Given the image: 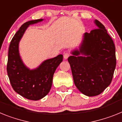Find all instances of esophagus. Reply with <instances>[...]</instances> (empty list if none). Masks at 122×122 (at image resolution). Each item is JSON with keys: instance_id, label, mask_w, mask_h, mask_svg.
I'll return each instance as SVG.
<instances>
[{"instance_id": "1", "label": "esophagus", "mask_w": 122, "mask_h": 122, "mask_svg": "<svg viewBox=\"0 0 122 122\" xmlns=\"http://www.w3.org/2000/svg\"><path fill=\"white\" fill-rule=\"evenodd\" d=\"M69 56V54L68 53H67V52L64 53V58L65 59V60L67 59Z\"/></svg>"}]
</instances>
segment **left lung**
Instances as JSON below:
<instances>
[{
  "label": "left lung",
  "mask_w": 122,
  "mask_h": 122,
  "mask_svg": "<svg viewBox=\"0 0 122 122\" xmlns=\"http://www.w3.org/2000/svg\"><path fill=\"white\" fill-rule=\"evenodd\" d=\"M94 23L97 29L83 34L79 49L67 59L76 87L87 96L99 95L111 84L116 66L112 38L102 23Z\"/></svg>",
  "instance_id": "8db88e82"
}]
</instances>
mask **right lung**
Wrapping results in <instances>:
<instances>
[{
    "label": "right lung",
    "mask_w": 122,
    "mask_h": 122,
    "mask_svg": "<svg viewBox=\"0 0 122 122\" xmlns=\"http://www.w3.org/2000/svg\"><path fill=\"white\" fill-rule=\"evenodd\" d=\"M43 20H31L24 23L13 37L8 50L7 70L10 83L18 94L30 100H39L49 93L54 73L63 59L62 55H59L45 60L33 69L23 62L19 51L20 41L30 25Z\"/></svg>",
    "instance_id": "obj_1"
}]
</instances>
